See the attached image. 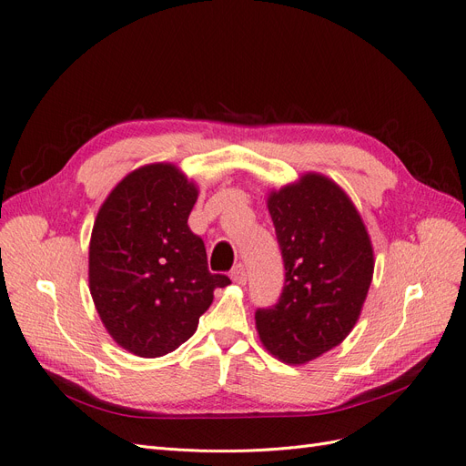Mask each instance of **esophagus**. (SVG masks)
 I'll list each match as a JSON object with an SVG mask.
<instances>
[{"label": "esophagus", "instance_id": "34e87169", "mask_svg": "<svg viewBox=\"0 0 466 466\" xmlns=\"http://www.w3.org/2000/svg\"><path fill=\"white\" fill-rule=\"evenodd\" d=\"M231 279H233L237 285H247V269H245L243 264H237L231 269Z\"/></svg>", "mask_w": 466, "mask_h": 466}]
</instances>
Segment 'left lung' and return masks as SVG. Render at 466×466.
I'll return each mask as SVG.
<instances>
[{
	"mask_svg": "<svg viewBox=\"0 0 466 466\" xmlns=\"http://www.w3.org/2000/svg\"><path fill=\"white\" fill-rule=\"evenodd\" d=\"M285 262L279 302L256 311L266 350L302 365L339 346L360 319L375 258L360 212L332 179L306 174L268 197Z\"/></svg>",
	"mask_w": 466,
	"mask_h": 466,
	"instance_id": "obj_1",
	"label": "left lung"
}]
</instances>
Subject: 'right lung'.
I'll use <instances>...</instances> for the list:
<instances>
[{
	"label": "right lung",
	"instance_id": "add662e5",
	"mask_svg": "<svg viewBox=\"0 0 466 466\" xmlns=\"http://www.w3.org/2000/svg\"><path fill=\"white\" fill-rule=\"evenodd\" d=\"M197 185L174 164H147L110 191L89 240V292L118 346L160 358L193 337L198 318L228 287L208 271L187 219Z\"/></svg>",
	"mask_w": 466,
	"mask_h": 466
}]
</instances>
